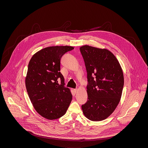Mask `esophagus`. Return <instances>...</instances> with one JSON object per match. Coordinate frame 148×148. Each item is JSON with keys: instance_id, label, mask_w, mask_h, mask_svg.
I'll return each mask as SVG.
<instances>
[{"instance_id": "obj_1", "label": "esophagus", "mask_w": 148, "mask_h": 148, "mask_svg": "<svg viewBox=\"0 0 148 148\" xmlns=\"http://www.w3.org/2000/svg\"><path fill=\"white\" fill-rule=\"evenodd\" d=\"M77 91H78V89H74V92L75 93H77Z\"/></svg>"}]
</instances>
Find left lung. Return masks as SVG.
<instances>
[{
    "mask_svg": "<svg viewBox=\"0 0 148 148\" xmlns=\"http://www.w3.org/2000/svg\"><path fill=\"white\" fill-rule=\"evenodd\" d=\"M80 50L84 60L88 85L87 102L82 108L92 121L106 119L119 103L124 86L123 72L113 53L106 49L83 45Z\"/></svg>",
    "mask_w": 148,
    "mask_h": 148,
    "instance_id": "left-lung-1",
    "label": "left lung"
}]
</instances>
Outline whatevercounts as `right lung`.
<instances>
[{
  "label": "right lung",
  "instance_id": "1",
  "mask_svg": "<svg viewBox=\"0 0 148 148\" xmlns=\"http://www.w3.org/2000/svg\"><path fill=\"white\" fill-rule=\"evenodd\" d=\"M74 48L66 45L47 47L36 52L29 61L26 89L36 112L47 119L63 116L71 101V90L64 86L60 71L62 57ZM58 78L61 85L58 84Z\"/></svg>",
  "mask_w": 148,
  "mask_h": 148
}]
</instances>
